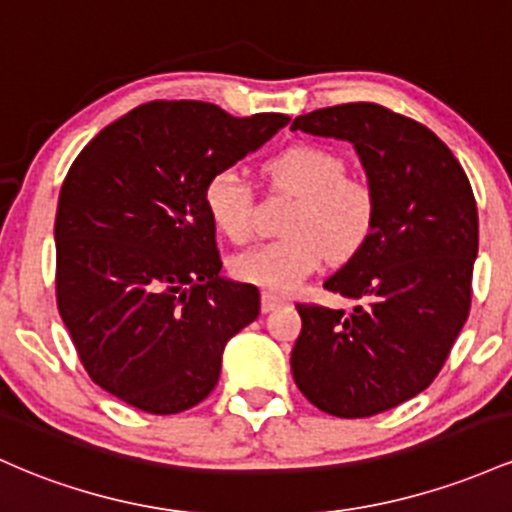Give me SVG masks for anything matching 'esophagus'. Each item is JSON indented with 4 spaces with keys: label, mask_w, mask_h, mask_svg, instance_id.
Masks as SVG:
<instances>
[{
    "label": "esophagus",
    "mask_w": 512,
    "mask_h": 512,
    "mask_svg": "<svg viewBox=\"0 0 512 512\" xmlns=\"http://www.w3.org/2000/svg\"><path fill=\"white\" fill-rule=\"evenodd\" d=\"M260 303H262V311H265V313H272V311H277L279 306H284L286 299H284V296L272 294V291H265V294H262Z\"/></svg>",
    "instance_id": "1"
}]
</instances>
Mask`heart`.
Returning <instances> with one entry per match:
<instances>
[{"instance_id":"heart-1","label":"heart","mask_w":512,"mask_h":512,"mask_svg":"<svg viewBox=\"0 0 512 512\" xmlns=\"http://www.w3.org/2000/svg\"><path fill=\"white\" fill-rule=\"evenodd\" d=\"M274 184L299 196L291 211L289 238L257 245L230 260V272L265 291H294L323 265L325 255L350 260L372 238L376 199L362 179L345 177V162L333 150L301 143L267 162ZM204 206L211 223L233 243L252 238V189L235 167L218 170L206 182Z\"/></svg>"}]
</instances>
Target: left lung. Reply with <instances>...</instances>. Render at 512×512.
I'll return each instance as SVG.
<instances>
[{
  "label": "left lung",
  "mask_w": 512,
  "mask_h": 512,
  "mask_svg": "<svg viewBox=\"0 0 512 512\" xmlns=\"http://www.w3.org/2000/svg\"><path fill=\"white\" fill-rule=\"evenodd\" d=\"M291 131L352 143L376 199L372 238L325 289L350 311L299 303L291 374L338 418H369L428 389L462 333L479 213L457 157L430 128L369 101L296 116Z\"/></svg>",
  "instance_id": "1"
}]
</instances>
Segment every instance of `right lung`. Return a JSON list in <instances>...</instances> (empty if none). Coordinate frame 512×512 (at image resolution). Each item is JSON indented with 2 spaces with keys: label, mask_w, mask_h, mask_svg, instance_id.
Returning a JSON list of instances; mask_svg holds the SVG:
<instances>
[{
  "label": "right lung",
  "mask_w": 512,
  "mask_h": 512,
  "mask_svg": "<svg viewBox=\"0 0 512 512\" xmlns=\"http://www.w3.org/2000/svg\"><path fill=\"white\" fill-rule=\"evenodd\" d=\"M284 114L235 119L206 101H150L84 145L55 213V289L94 384L145 413L204 401L260 291L221 277L206 182L267 143Z\"/></svg>",
  "instance_id": "obj_1"
}]
</instances>
